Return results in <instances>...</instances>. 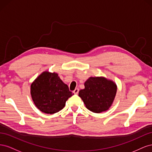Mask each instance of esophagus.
<instances>
[{"label":"esophagus","mask_w":152,"mask_h":152,"mask_svg":"<svg viewBox=\"0 0 152 152\" xmlns=\"http://www.w3.org/2000/svg\"><path fill=\"white\" fill-rule=\"evenodd\" d=\"M79 89L78 88H76L74 91H73V93H74L75 94H77L78 93H79Z\"/></svg>","instance_id":"34e87169"}]
</instances>
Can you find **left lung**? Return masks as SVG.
Listing matches in <instances>:
<instances>
[{"instance_id":"obj_1","label":"left lung","mask_w":152,"mask_h":152,"mask_svg":"<svg viewBox=\"0 0 152 152\" xmlns=\"http://www.w3.org/2000/svg\"><path fill=\"white\" fill-rule=\"evenodd\" d=\"M85 88L79 96L86 108L94 113L107 111L111 107L117 93V85L103 77H90L84 83Z\"/></svg>"}]
</instances>
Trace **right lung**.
Returning <instances> with one entry per match:
<instances>
[{"label":"right lung","instance_id":"obj_1","mask_svg":"<svg viewBox=\"0 0 152 152\" xmlns=\"http://www.w3.org/2000/svg\"><path fill=\"white\" fill-rule=\"evenodd\" d=\"M30 93L36 107L48 114L60 111L67 99L74 94L56 73L49 72H44L32 82Z\"/></svg>","mask_w":152,"mask_h":152}]
</instances>
